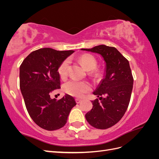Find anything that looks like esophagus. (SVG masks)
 I'll return each mask as SVG.
<instances>
[{
    "label": "esophagus",
    "mask_w": 159,
    "mask_h": 159,
    "mask_svg": "<svg viewBox=\"0 0 159 159\" xmlns=\"http://www.w3.org/2000/svg\"><path fill=\"white\" fill-rule=\"evenodd\" d=\"M81 100L80 99H78V98H76V99H75V102H76L77 103H80L81 102Z\"/></svg>",
    "instance_id": "obj_1"
}]
</instances>
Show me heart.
Here are the masks:
<instances>
[{"mask_svg": "<svg viewBox=\"0 0 159 159\" xmlns=\"http://www.w3.org/2000/svg\"><path fill=\"white\" fill-rule=\"evenodd\" d=\"M80 63L87 71L92 70L97 66V60L95 57L91 54H83L79 58ZM70 60L66 59L63 61L57 68V73L61 78L64 79L68 75V70L69 67ZM64 89L67 93L75 96L77 98H81L91 89L90 85L86 81H80L76 80H70L66 83L64 85Z\"/></svg>", "mask_w": 159, "mask_h": 159, "instance_id": "obj_1", "label": "heart"}]
</instances>
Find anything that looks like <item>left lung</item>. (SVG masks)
Masks as SVG:
<instances>
[{
    "label": "left lung",
    "instance_id": "left-lung-1",
    "mask_svg": "<svg viewBox=\"0 0 159 159\" xmlns=\"http://www.w3.org/2000/svg\"><path fill=\"white\" fill-rule=\"evenodd\" d=\"M81 50L100 54L105 62L104 78L93 93L101 102L92 101L93 108L85 119L93 127L106 129L121 120L129 106L133 85L129 61L114 47L99 45Z\"/></svg>",
    "mask_w": 159,
    "mask_h": 159
}]
</instances>
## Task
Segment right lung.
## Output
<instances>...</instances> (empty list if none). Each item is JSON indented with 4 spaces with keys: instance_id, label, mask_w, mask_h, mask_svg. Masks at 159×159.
Returning <instances> with one entry per match:
<instances>
[{
    "instance_id": "add662e5",
    "label": "right lung",
    "mask_w": 159,
    "mask_h": 159,
    "mask_svg": "<svg viewBox=\"0 0 159 159\" xmlns=\"http://www.w3.org/2000/svg\"><path fill=\"white\" fill-rule=\"evenodd\" d=\"M74 52L40 48L31 52L20 66V88L28 114L36 125L48 131L63 127L76 105L70 95L59 100L50 95L60 88L57 68Z\"/></svg>"
}]
</instances>
